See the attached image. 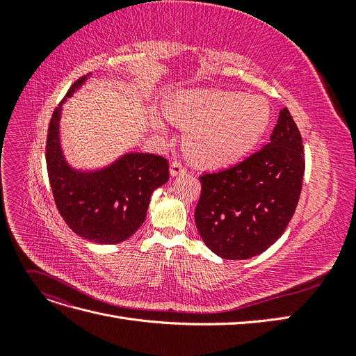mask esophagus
Listing matches in <instances>:
<instances>
[{
	"label": "esophagus",
	"instance_id": "34e87169",
	"mask_svg": "<svg viewBox=\"0 0 356 356\" xmlns=\"http://www.w3.org/2000/svg\"><path fill=\"white\" fill-rule=\"evenodd\" d=\"M187 172V168L184 166V163L182 161H178V160H174L170 163V175L172 177H178V175H182L186 174Z\"/></svg>",
	"mask_w": 356,
	"mask_h": 356
}]
</instances>
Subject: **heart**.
<instances>
[{
  "mask_svg": "<svg viewBox=\"0 0 356 356\" xmlns=\"http://www.w3.org/2000/svg\"><path fill=\"white\" fill-rule=\"evenodd\" d=\"M168 115L187 129V156L202 168L217 169L252 152L272 123V106L260 95L191 90L169 101Z\"/></svg>",
  "mask_w": 356,
  "mask_h": 356,
  "instance_id": "1",
  "label": "heart"
}]
</instances>
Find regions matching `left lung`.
Segmentation results:
<instances>
[{
    "label": "left lung",
    "instance_id": "obj_1",
    "mask_svg": "<svg viewBox=\"0 0 356 356\" xmlns=\"http://www.w3.org/2000/svg\"><path fill=\"white\" fill-rule=\"evenodd\" d=\"M303 175V139L284 108L264 148L229 169L199 178L195 221L200 238L225 260L264 252L293 218Z\"/></svg>",
    "mask_w": 356,
    "mask_h": 356
}]
</instances>
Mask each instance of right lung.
<instances>
[{
  "label": "right lung",
  "instance_id": "obj_1",
  "mask_svg": "<svg viewBox=\"0 0 356 356\" xmlns=\"http://www.w3.org/2000/svg\"><path fill=\"white\" fill-rule=\"evenodd\" d=\"M84 80L86 75L75 81L65 98ZM62 102L51 114L46 143L49 182L58 211L70 229L84 239L105 245L123 242L143 225L152 193L169 179L168 160L132 153L95 174L72 170L59 147Z\"/></svg>",
  "mask_w": 356,
  "mask_h": 356
}]
</instances>
